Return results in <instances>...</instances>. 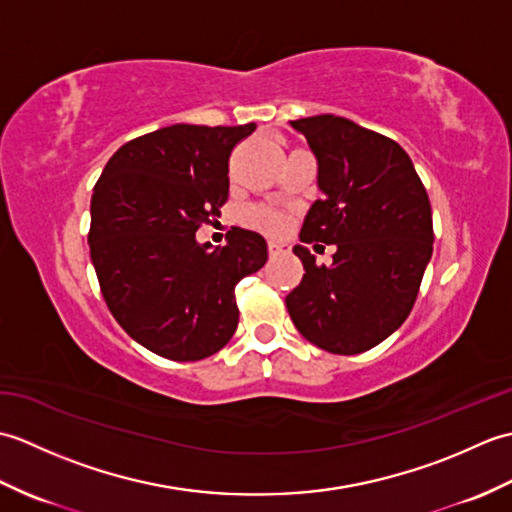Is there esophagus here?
<instances>
[{"label":"esophagus","mask_w":512,"mask_h":512,"mask_svg":"<svg viewBox=\"0 0 512 512\" xmlns=\"http://www.w3.org/2000/svg\"><path fill=\"white\" fill-rule=\"evenodd\" d=\"M284 250H288V246H286V244L275 242V239H270V242H268V255H270V257H275V255H279V253H284Z\"/></svg>","instance_id":"1"}]
</instances>
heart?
<instances>
[{
	"instance_id": "1",
	"label": "heart",
	"mask_w": 512,
	"mask_h": 512,
	"mask_svg": "<svg viewBox=\"0 0 512 512\" xmlns=\"http://www.w3.org/2000/svg\"><path fill=\"white\" fill-rule=\"evenodd\" d=\"M244 217L248 226L259 228V231L270 233V235L284 233L290 222L288 213L275 209V206H250Z\"/></svg>"
}]
</instances>
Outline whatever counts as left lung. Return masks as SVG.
Here are the masks:
<instances>
[{
	"instance_id": "1",
	"label": "left lung",
	"mask_w": 512,
	"mask_h": 512,
	"mask_svg": "<svg viewBox=\"0 0 512 512\" xmlns=\"http://www.w3.org/2000/svg\"><path fill=\"white\" fill-rule=\"evenodd\" d=\"M290 125L308 138L325 193L299 237L317 250L334 244V255L325 266L306 246L292 248L306 275L286 308L321 350L361 354L396 332L416 303L433 253L429 195L396 140L332 114Z\"/></svg>"
}]
</instances>
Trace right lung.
I'll list each match as a JSON object with an SVG mask.
<instances>
[{"mask_svg": "<svg viewBox=\"0 0 512 512\" xmlns=\"http://www.w3.org/2000/svg\"><path fill=\"white\" fill-rule=\"evenodd\" d=\"M171 125L129 140L92 193L90 257L118 325L169 361H202L237 330V281L266 264L264 237L228 231L211 250L195 231L228 200V158L255 132Z\"/></svg>", "mask_w": 512, "mask_h": 512, "instance_id": "1", "label": "right lung"}]
</instances>
